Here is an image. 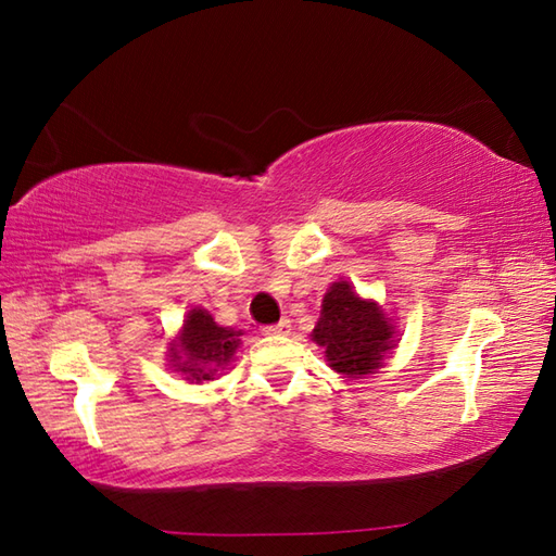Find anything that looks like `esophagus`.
I'll return each mask as SVG.
<instances>
[{"label": "esophagus", "mask_w": 556, "mask_h": 556, "mask_svg": "<svg viewBox=\"0 0 556 556\" xmlns=\"http://www.w3.org/2000/svg\"><path fill=\"white\" fill-rule=\"evenodd\" d=\"M289 332H291V323L287 320V317L277 325H265L263 327V334H267V337H285Z\"/></svg>", "instance_id": "34e87169"}]
</instances>
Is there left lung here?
I'll list each match as a JSON object with an SVG mask.
<instances>
[{
	"label": "left lung",
	"instance_id": "1",
	"mask_svg": "<svg viewBox=\"0 0 556 556\" xmlns=\"http://www.w3.org/2000/svg\"><path fill=\"white\" fill-rule=\"evenodd\" d=\"M311 337L323 346L329 368L344 377L372 375L396 346L392 320L375 301L361 299L344 279L327 289Z\"/></svg>",
	"mask_w": 556,
	"mask_h": 556
}]
</instances>
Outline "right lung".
<instances>
[{
    "mask_svg": "<svg viewBox=\"0 0 556 556\" xmlns=\"http://www.w3.org/2000/svg\"><path fill=\"white\" fill-rule=\"evenodd\" d=\"M241 334L243 329L219 327L205 308L188 311L181 334L169 346L172 368L191 382L215 380L241 346Z\"/></svg>",
    "mask_w": 556,
    "mask_h": 556,
    "instance_id": "add662e5",
    "label": "right lung"
}]
</instances>
